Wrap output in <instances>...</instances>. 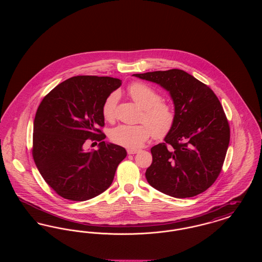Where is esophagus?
<instances>
[{
    "label": "esophagus",
    "instance_id": "obj_1",
    "mask_svg": "<svg viewBox=\"0 0 262 262\" xmlns=\"http://www.w3.org/2000/svg\"><path fill=\"white\" fill-rule=\"evenodd\" d=\"M138 152H139L138 149H127V154H136Z\"/></svg>",
    "mask_w": 262,
    "mask_h": 262
}]
</instances>
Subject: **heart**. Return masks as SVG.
Listing matches in <instances>:
<instances>
[{"label": "heart", "mask_w": 262, "mask_h": 262, "mask_svg": "<svg viewBox=\"0 0 262 262\" xmlns=\"http://www.w3.org/2000/svg\"><path fill=\"white\" fill-rule=\"evenodd\" d=\"M127 93L143 109L140 122L145 125H118L110 134L113 142L128 149H136L149 138L151 134L156 139L167 137L176 122V112L172 105L163 101L161 95L144 82L132 83L127 88ZM118 100L119 93L114 91L104 101L102 115L106 121H114Z\"/></svg>", "instance_id": "1"}]
</instances>
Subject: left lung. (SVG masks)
Returning a JSON list of instances; mask_svg holds the SVG:
<instances>
[{
	"instance_id": "obj_1",
	"label": "left lung",
	"mask_w": 262,
	"mask_h": 262,
	"mask_svg": "<svg viewBox=\"0 0 262 262\" xmlns=\"http://www.w3.org/2000/svg\"><path fill=\"white\" fill-rule=\"evenodd\" d=\"M134 75L170 91L174 104L173 129L151 148L147 182L177 199L205 191L221 173L230 142V125L220 101L211 88L182 70Z\"/></svg>"
}]
</instances>
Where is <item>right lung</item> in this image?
Masks as SVG:
<instances>
[{"label":"right lung","mask_w":262,"mask_h":262,"mask_svg":"<svg viewBox=\"0 0 262 262\" xmlns=\"http://www.w3.org/2000/svg\"><path fill=\"white\" fill-rule=\"evenodd\" d=\"M122 80L77 75L53 88L41 101L33 124L32 157L44 181L62 199L85 201L111 186L124 147L105 143L102 106ZM88 141L100 149L85 151ZM96 143V142H95Z\"/></svg>","instance_id":"obj_1"}]
</instances>
